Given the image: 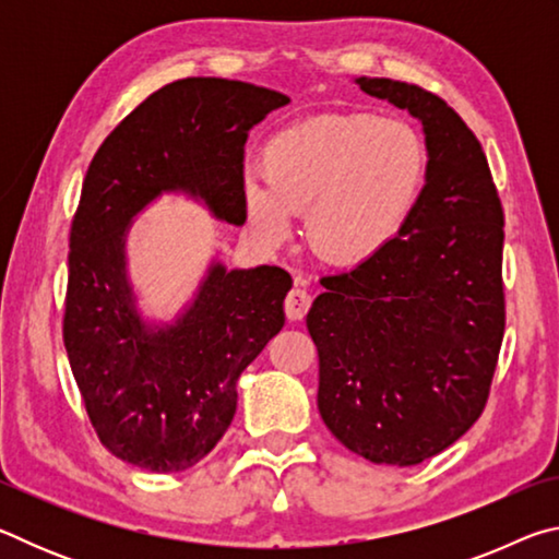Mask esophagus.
I'll list each match as a JSON object with an SVG mask.
<instances>
[{"mask_svg":"<svg viewBox=\"0 0 559 559\" xmlns=\"http://www.w3.org/2000/svg\"><path fill=\"white\" fill-rule=\"evenodd\" d=\"M310 300H313V298H310V293H308L306 288L293 286V288L288 290L286 300H283V308H286V316H288L290 320H300L302 316L308 313Z\"/></svg>","mask_w":559,"mask_h":559,"instance_id":"34e87169","label":"esophagus"}]
</instances>
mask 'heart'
<instances>
[{
    "label": "heart",
    "instance_id": "obj_1",
    "mask_svg": "<svg viewBox=\"0 0 559 559\" xmlns=\"http://www.w3.org/2000/svg\"><path fill=\"white\" fill-rule=\"evenodd\" d=\"M261 173L239 182L246 226L263 246L286 239L306 210V239L320 259L355 266L390 243L427 177L419 132L394 118L328 112L263 143Z\"/></svg>",
    "mask_w": 559,
    "mask_h": 559
}]
</instances>
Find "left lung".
Returning <instances> with one entry per match:
<instances>
[{"label":"left lung","mask_w":559,"mask_h":559,"mask_svg":"<svg viewBox=\"0 0 559 559\" xmlns=\"http://www.w3.org/2000/svg\"><path fill=\"white\" fill-rule=\"evenodd\" d=\"M355 83L421 122L429 159L394 239L320 281L306 318L318 409L357 456L416 466L486 406L506 330L503 206L484 147L447 100L404 81Z\"/></svg>","instance_id":"8db88e82"}]
</instances>
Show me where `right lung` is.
I'll return each mask as SVG.
<instances>
[{
	"label": "right lung",
	"instance_id": "1",
	"mask_svg": "<svg viewBox=\"0 0 559 559\" xmlns=\"http://www.w3.org/2000/svg\"><path fill=\"white\" fill-rule=\"evenodd\" d=\"M290 103L229 79H182L145 98L103 140L71 224L63 345L103 447L175 473L210 453L236 414V382L286 323L293 281L278 266L212 261L173 323H147L128 278L130 224L182 192L241 226L249 130Z\"/></svg>",
	"mask_w": 559,
	"mask_h": 559
}]
</instances>
